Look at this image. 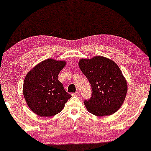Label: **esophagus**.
<instances>
[{
    "label": "esophagus",
    "mask_w": 151,
    "mask_h": 151,
    "mask_svg": "<svg viewBox=\"0 0 151 151\" xmlns=\"http://www.w3.org/2000/svg\"><path fill=\"white\" fill-rule=\"evenodd\" d=\"M71 95H72L73 96H78L79 95V92H76L75 93H73Z\"/></svg>",
    "instance_id": "obj_1"
}]
</instances>
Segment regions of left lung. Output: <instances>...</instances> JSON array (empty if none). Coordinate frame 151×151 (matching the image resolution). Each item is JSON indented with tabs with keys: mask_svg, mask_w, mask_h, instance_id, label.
<instances>
[{
	"mask_svg": "<svg viewBox=\"0 0 151 151\" xmlns=\"http://www.w3.org/2000/svg\"><path fill=\"white\" fill-rule=\"evenodd\" d=\"M78 64L92 88V97L84 101L88 112L97 116L115 113L124 102L128 90L119 67L102 56L81 59Z\"/></svg>",
	"mask_w": 151,
	"mask_h": 151,
	"instance_id": "obj_1",
	"label": "left lung"
}]
</instances>
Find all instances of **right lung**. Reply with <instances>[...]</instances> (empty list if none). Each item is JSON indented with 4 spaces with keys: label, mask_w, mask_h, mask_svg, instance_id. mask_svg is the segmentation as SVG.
Segmentation results:
<instances>
[{
    "label": "right lung",
    "mask_w": 151,
    "mask_h": 151,
    "mask_svg": "<svg viewBox=\"0 0 151 151\" xmlns=\"http://www.w3.org/2000/svg\"><path fill=\"white\" fill-rule=\"evenodd\" d=\"M65 61L47 59L29 71L24 80L23 93L29 108L39 116L50 117L63 110L71 96L58 80Z\"/></svg>",
    "instance_id": "obj_1"
}]
</instances>
